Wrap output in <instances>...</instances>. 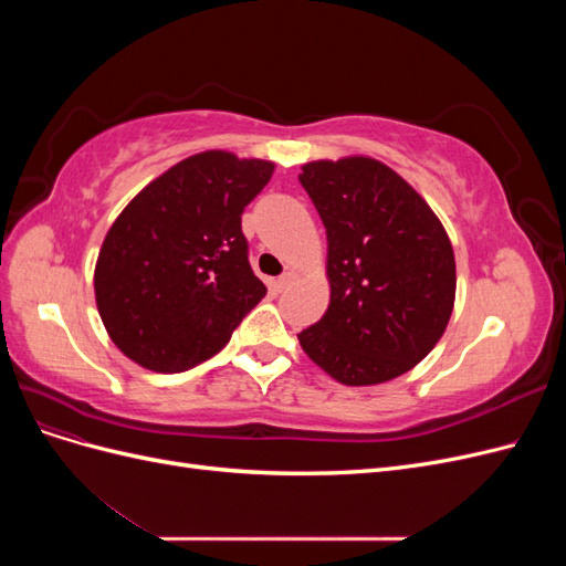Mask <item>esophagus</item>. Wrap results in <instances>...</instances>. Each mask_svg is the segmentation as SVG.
Here are the masks:
<instances>
[{
  "mask_svg": "<svg viewBox=\"0 0 566 566\" xmlns=\"http://www.w3.org/2000/svg\"><path fill=\"white\" fill-rule=\"evenodd\" d=\"M295 279H297V271H293V269H290V271H285L283 273V276L276 281V290H279V293H283V290L285 287H290V285H293L295 283Z\"/></svg>",
  "mask_w": 566,
  "mask_h": 566,
  "instance_id": "obj_1",
  "label": "esophagus"
}]
</instances>
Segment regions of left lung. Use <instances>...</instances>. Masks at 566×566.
I'll return each mask as SVG.
<instances>
[{
	"label": "left lung",
	"instance_id": "obj_1",
	"mask_svg": "<svg viewBox=\"0 0 566 566\" xmlns=\"http://www.w3.org/2000/svg\"><path fill=\"white\" fill-rule=\"evenodd\" d=\"M328 238L331 304L297 335L342 385L399 378L434 349L455 302L449 233L424 198L368 156L302 165Z\"/></svg>",
	"mask_w": 566,
	"mask_h": 566
}]
</instances>
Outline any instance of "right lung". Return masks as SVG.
<instances>
[{
    "label": "right lung",
    "mask_w": 566,
    "mask_h": 566,
    "mask_svg": "<svg viewBox=\"0 0 566 566\" xmlns=\"http://www.w3.org/2000/svg\"><path fill=\"white\" fill-rule=\"evenodd\" d=\"M273 163L205 150L153 179L101 245L94 295L115 347L156 373H181L227 347L266 295L248 262L245 205Z\"/></svg>",
    "instance_id": "right-lung-1"
}]
</instances>
